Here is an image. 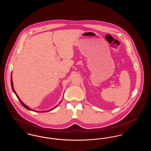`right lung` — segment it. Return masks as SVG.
Segmentation results:
<instances>
[{
    "label": "right lung",
    "instance_id": "right-lung-1",
    "mask_svg": "<svg viewBox=\"0 0 151 151\" xmlns=\"http://www.w3.org/2000/svg\"><path fill=\"white\" fill-rule=\"evenodd\" d=\"M11 86H12V91H14V93H15V94H16V96H17V99H19V100L20 101V103L22 104V106H23L24 108H26V109H28V110H32L31 109H30V108H29L28 106H27V105H25V104H24V103L22 102V101H21V100L19 99V97H18V96L17 95L16 93L15 92V91H14V86H13V82H12V75H11ZM60 103H59V104H60ZM57 107V106H55V108H54L53 109H51V110H47V111H40V112H47V111H51V110H53L54 109H55V108H56ZM33 111H35V110H33ZM35 111H36V110H35Z\"/></svg>",
    "mask_w": 151,
    "mask_h": 151
}]
</instances>
